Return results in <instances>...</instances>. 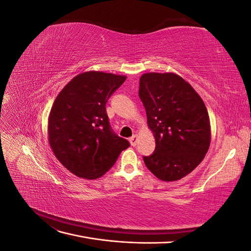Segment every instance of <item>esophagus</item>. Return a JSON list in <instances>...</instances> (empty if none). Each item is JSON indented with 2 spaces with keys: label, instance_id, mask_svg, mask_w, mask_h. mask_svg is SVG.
<instances>
[{
  "label": "esophagus",
  "instance_id": "obj_1",
  "mask_svg": "<svg viewBox=\"0 0 251 251\" xmlns=\"http://www.w3.org/2000/svg\"><path fill=\"white\" fill-rule=\"evenodd\" d=\"M137 141H138V136L137 135H134L132 136V137L130 138V142L133 147H135L136 144H137Z\"/></svg>",
  "mask_w": 251,
  "mask_h": 251
}]
</instances>
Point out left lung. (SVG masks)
Returning a JSON list of instances; mask_svg holds the SVG:
<instances>
[{"label": "left lung", "mask_w": 251, "mask_h": 251, "mask_svg": "<svg viewBox=\"0 0 251 251\" xmlns=\"http://www.w3.org/2000/svg\"><path fill=\"white\" fill-rule=\"evenodd\" d=\"M139 97L156 148L144 156L147 168L162 181H176L198 166L210 144L206 107L187 81L175 73H146Z\"/></svg>", "instance_id": "1"}]
</instances>
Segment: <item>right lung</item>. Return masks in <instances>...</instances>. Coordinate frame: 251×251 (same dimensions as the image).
I'll return each instance as SVG.
<instances>
[{
    "mask_svg": "<svg viewBox=\"0 0 251 251\" xmlns=\"http://www.w3.org/2000/svg\"><path fill=\"white\" fill-rule=\"evenodd\" d=\"M124 75L89 71L78 74L58 93L48 119L49 144L57 160L75 176L97 179L130 147L111 128L105 111Z\"/></svg>",
    "mask_w": 251,
    "mask_h": 251,
    "instance_id": "right-lung-1",
    "label": "right lung"
}]
</instances>
